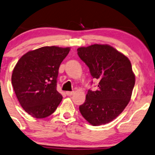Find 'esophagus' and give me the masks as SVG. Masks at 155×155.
<instances>
[{
  "instance_id": "1",
  "label": "esophagus",
  "mask_w": 155,
  "mask_h": 155,
  "mask_svg": "<svg viewBox=\"0 0 155 155\" xmlns=\"http://www.w3.org/2000/svg\"><path fill=\"white\" fill-rule=\"evenodd\" d=\"M66 94L68 96H71V95H73V94H74V91H72V92H69V91H68V92H66Z\"/></svg>"
}]
</instances>
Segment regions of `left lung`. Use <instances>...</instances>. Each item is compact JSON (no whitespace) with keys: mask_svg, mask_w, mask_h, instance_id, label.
Segmentation results:
<instances>
[{"mask_svg":"<svg viewBox=\"0 0 155 155\" xmlns=\"http://www.w3.org/2000/svg\"><path fill=\"white\" fill-rule=\"evenodd\" d=\"M77 52L92 79L100 81L96 91L88 90L84 103L79 106L80 113L93 126L110 123L122 113L131 99L135 84L131 63L107 45H92L78 48Z\"/></svg>","mask_w":155,"mask_h":155,"instance_id":"1","label":"left lung"}]
</instances>
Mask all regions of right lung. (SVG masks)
Here are the masks:
<instances>
[{
    "label": "right lung",
    "instance_id": "right-lung-1",
    "mask_svg": "<svg viewBox=\"0 0 155 155\" xmlns=\"http://www.w3.org/2000/svg\"><path fill=\"white\" fill-rule=\"evenodd\" d=\"M69 51V48L42 47L24 54L14 67L12 83L15 94L32 117L49 116L62 100L57 79L60 65Z\"/></svg>",
    "mask_w": 155,
    "mask_h": 155
}]
</instances>
